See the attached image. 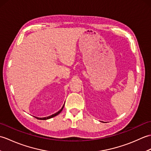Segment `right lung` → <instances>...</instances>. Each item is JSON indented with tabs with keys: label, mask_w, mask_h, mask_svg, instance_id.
Here are the masks:
<instances>
[{
	"label": "right lung",
	"mask_w": 151,
	"mask_h": 151,
	"mask_svg": "<svg viewBox=\"0 0 151 151\" xmlns=\"http://www.w3.org/2000/svg\"><path fill=\"white\" fill-rule=\"evenodd\" d=\"M64 104H63V107L60 109V110L58 111V112H56V114H52V115H50V116H48V117H36V119H40V120H46V119H50V118H52V117H55V116H56V115H58L61 111H62V110H63V106H64Z\"/></svg>",
	"instance_id": "obj_1"
}]
</instances>
